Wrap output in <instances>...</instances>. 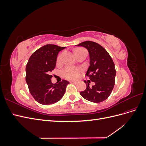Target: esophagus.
<instances>
[{"mask_svg":"<svg viewBox=\"0 0 146 146\" xmlns=\"http://www.w3.org/2000/svg\"><path fill=\"white\" fill-rule=\"evenodd\" d=\"M70 82L72 83H77V81H70Z\"/></svg>","mask_w":146,"mask_h":146,"instance_id":"obj_1","label":"esophagus"}]
</instances>
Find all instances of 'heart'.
<instances>
[{"instance_id":"obj_1","label":"heart","mask_w":146,"mask_h":146,"mask_svg":"<svg viewBox=\"0 0 146 146\" xmlns=\"http://www.w3.org/2000/svg\"><path fill=\"white\" fill-rule=\"evenodd\" d=\"M81 50H83V48H78V49H77L76 50V54L78 51ZM58 60H60V57H58ZM80 72L81 70L79 68L73 67V66H68V67L66 68L63 70V75L65 78L72 80V79H76L78 78Z\"/></svg>"}]
</instances>
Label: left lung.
<instances>
[{"instance_id": "obj_1", "label": "left lung", "mask_w": 146, "mask_h": 146, "mask_svg": "<svg viewBox=\"0 0 146 146\" xmlns=\"http://www.w3.org/2000/svg\"><path fill=\"white\" fill-rule=\"evenodd\" d=\"M76 46L85 47L89 52L90 67L86 76L90 81L94 82L91 88L89 83L84 81L86 88L80 94L88 101L102 102L111 94L114 86L116 72L113 61L107 51L95 42L86 41Z\"/></svg>"}]
</instances>
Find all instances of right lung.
Wrapping results in <instances>:
<instances>
[{
  "instance_id": "right-lung-1",
  "label": "right lung",
  "mask_w": 146,
  "mask_h": 146,
  "mask_svg": "<svg viewBox=\"0 0 146 146\" xmlns=\"http://www.w3.org/2000/svg\"><path fill=\"white\" fill-rule=\"evenodd\" d=\"M65 47L47 44L31 55L26 65L25 80L33 98L42 105L55 104L63 98L68 81L52 83L50 75L56 66L57 56Z\"/></svg>"
}]
</instances>
